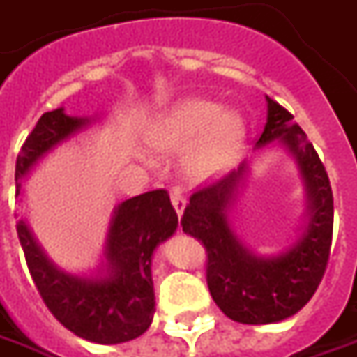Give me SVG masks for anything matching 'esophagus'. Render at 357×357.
<instances>
[{"instance_id": "34e87169", "label": "esophagus", "mask_w": 357, "mask_h": 357, "mask_svg": "<svg viewBox=\"0 0 357 357\" xmlns=\"http://www.w3.org/2000/svg\"><path fill=\"white\" fill-rule=\"evenodd\" d=\"M169 199H172V205H174V209H176V213H178V217H181V215H183V211H185L188 201H185L183 195L178 193V191H172V193H169Z\"/></svg>"}]
</instances>
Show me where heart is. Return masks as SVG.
I'll return each instance as SVG.
<instances>
[{"mask_svg":"<svg viewBox=\"0 0 357 357\" xmlns=\"http://www.w3.org/2000/svg\"><path fill=\"white\" fill-rule=\"evenodd\" d=\"M246 125L238 113L209 99H183L164 111L146 128L152 152L174 154L191 146L185 174L193 181H211L232 168L244 146Z\"/></svg>","mask_w":357,"mask_h":357,"instance_id":"heart-1","label":"heart"}]
</instances>
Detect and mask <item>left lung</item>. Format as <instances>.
Instances as JSON below:
<instances>
[{
  "label": "left lung",
  "mask_w": 357,
  "mask_h": 357,
  "mask_svg": "<svg viewBox=\"0 0 357 357\" xmlns=\"http://www.w3.org/2000/svg\"><path fill=\"white\" fill-rule=\"evenodd\" d=\"M268 121L256 148L280 146L303 179L307 211L295 238L278 254H258L236 236L229 211L246 185L250 166L195 191L181 227L207 248V285L229 319L242 324H271L299 312L321 283L332 244L334 203L326 169L303 128L287 109L266 97Z\"/></svg>",
  "instance_id": "8db88e82"
}]
</instances>
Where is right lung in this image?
I'll list each match as a JSON object with an SVG mask.
<instances>
[{"label":"right lung","mask_w":357,"mask_h":357,"mask_svg":"<svg viewBox=\"0 0 357 357\" xmlns=\"http://www.w3.org/2000/svg\"><path fill=\"white\" fill-rule=\"evenodd\" d=\"M99 121V115H66L64 107L38 119L17 156V197L23 195V181L40 160ZM176 229L178 215L168 191L156 189L127 199L113 211L99 266L89 273H72L46 256L25 219L17 222L31 278L48 311L68 331L96 344L135 340L148 331L156 311L152 256Z\"/></svg>","instance_id":"1"}]
</instances>
